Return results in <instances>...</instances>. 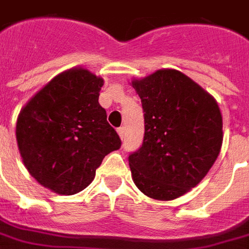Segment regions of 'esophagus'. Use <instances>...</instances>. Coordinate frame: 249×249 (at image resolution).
Returning a JSON list of instances; mask_svg holds the SVG:
<instances>
[{"label":"esophagus","instance_id":"obj_1","mask_svg":"<svg viewBox=\"0 0 249 249\" xmlns=\"http://www.w3.org/2000/svg\"><path fill=\"white\" fill-rule=\"evenodd\" d=\"M118 134L120 135L121 139H124V138H125V128H124V126H120V128H118Z\"/></svg>","mask_w":249,"mask_h":249}]
</instances>
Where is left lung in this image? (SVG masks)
Instances as JSON below:
<instances>
[{
  "instance_id": "1",
  "label": "left lung",
  "mask_w": 249,
  "mask_h": 249,
  "mask_svg": "<svg viewBox=\"0 0 249 249\" xmlns=\"http://www.w3.org/2000/svg\"><path fill=\"white\" fill-rule=\"evenodd\" d=\"M144 138L129 154L134 183L156 200H173L206 176L220 152L223 119L212 96L183 73L160 70L133 81Z\"/></svg>"
}]
</instances>
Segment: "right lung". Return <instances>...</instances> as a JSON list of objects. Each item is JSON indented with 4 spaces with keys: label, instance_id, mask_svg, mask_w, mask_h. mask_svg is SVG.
I'll use <instances>...</instances> for the list:
<instances>
[{
    "label": "right lung",
    "instance_id": "obj_1",
    "mask_svg": "<svg viewBox=\"0 0 249 249\" xmlns=\"http://www.w3.org/2000/svg\"><path fill=\"white\" fill-rule=\"evenodd\" d=\"M104 79L74 68L54 77L18 115L16 139L29 173L59 195L82 191L121 147L99 104Z\"/></svg>",
    "mask_w": 249,
    "mask_h": 249
}]
</instances>
